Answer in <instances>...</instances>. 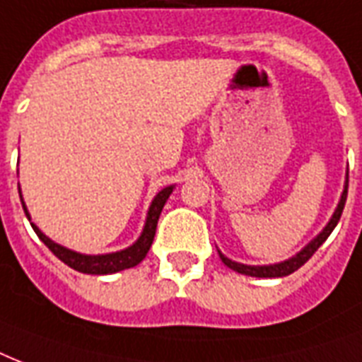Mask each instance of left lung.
I'll use <instances>...</instances> for the list:
<instances>
[{"label":"left lung","mask_w":362,"mask_h":362,"mask_svg":"<svg viewBox=\"0 0 362 362\" xmlns=\"http://www.w3.org/2000/svg\"><path fill=\"white\" fill-rule=\"evenodd\" d=\"M347 185H349V179L346 181V187H344V192H341V198H340V204L336 207L334 215H332V219L329 221V225L325 226V230L319 234L312 243H308L306 247L302 249L300 253L293 257V259L285 260V262H279V264H272V266H247V264H238L234 260L226 259L225 255L219 253L221 260L225 262L228 268L232 270H236L238 274H245V276H253V277H283V276H288V274H293L296 272L300 266H304L308 260L312 259L313 253L317 251L323 242L327 238L330 236V232L334 230V226L338 225V221L341 217V211H344V206H346V198H347Z\"/></svg>","instance_id":"1"}]
</instances>
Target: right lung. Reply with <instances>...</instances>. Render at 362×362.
<instances>
[{"label": "right lung", "instance_id": "right-lung-1", "mask_svg": "<svg viewBox=\"0 0 362 362\" xmlns=\"http://www.w3.org/2000/svg\"><path fill=\"white\" fill-rule=\"evenodd\" d=\"M173 187H166L162 189L156 198L153 200L149 207V213H147V223H145V228H143L141 236L137 240L132 247L124 249V251H119V253H109V255H81L75 253V251H69V249L62 247L58 243H54L52 240L45 236L43 232L39 230L37 226L32 223V228L35 230V234L39 236V240L47 245V247L52 251V253L58 257V259L67 264L69 268H74L77 272H83V274H94V276H103V274H115V272L126 270V268H132V266H137L145 259V255L149 253L151 243L155 240L156 232V223H158V217H160V211L166 200L172 194ZM21 192V190H18ZM22 200V198H21ZM22 207L26 211V217L30 219V213H28L24 202H22Z\"/></svg>", "mask_w": 362, "mask_h": 362}]
</instances>
